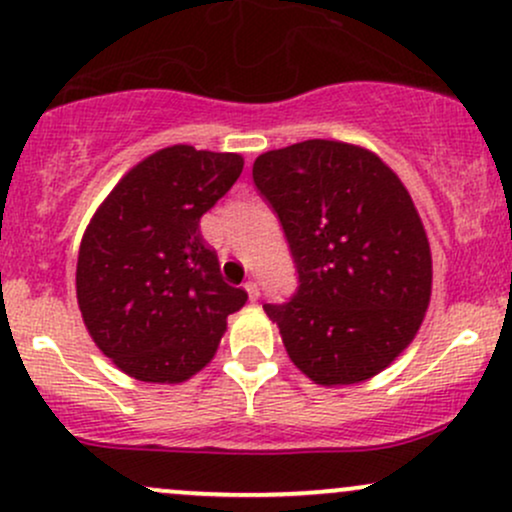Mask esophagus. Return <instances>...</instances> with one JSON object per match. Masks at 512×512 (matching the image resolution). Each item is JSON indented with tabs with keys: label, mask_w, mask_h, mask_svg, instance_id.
<instances>
[{
	"label": "esophagus",
	"mask_w": 512,
	"mask_h": 512,
	"mask_svg": "<svg viewBox=\"0 0 512 512\" xmlns=\"http://www.w3.org/2000/svg\"><path fill=\"white\" fill-rule=\"evenodd\" d=\"M246 292H249V299H251V302H256V299L258 297H261V287H258V282L256 280H249V282H246Z\"/></svg>",
	"instance_id": "obj_1"
}]
</instances>
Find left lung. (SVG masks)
Here are the masks:
<instances>
[{
	"mask_svg": "<svg viewBox=\"0 0 512 512\" xmlns=\"http://www.w3.org/2000/svg\"><path fill=\"white\" fill-rule=\"evenodd\" d=\"M254 184L297 268L287 302L266 304L311 381L347 386L410 345L431 297V251L410 194L369 150L311 141L268 150Z\"/></svg>",
	"mask_w": 512,
	"mask_h": 512,
	"instance_id": "8db88e82",
	"label": "left lung"
}]
</instances>
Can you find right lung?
<instances>
[{"label":"right lung","instance_id":"1","mask_svg":"<svg viewBox=\"0 0 512 512\" xmlns=\"http://www.w3.org/2000/svg\"><path fill=\"white\" fill-rule=\"evenodd\" d=\"M237 153L162 148L112 189L83 234L76 297L90 338L124 374L182 383L213 359L246 302L222 280L201 218L242 174Z\"/></svg>","mask_w":512,"mask_h":512}]
</instances>
